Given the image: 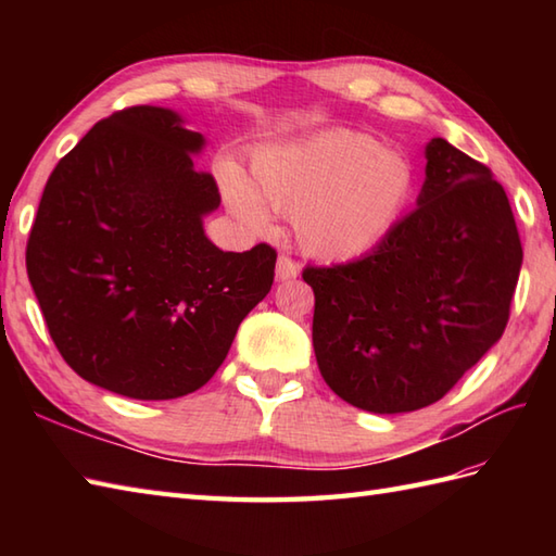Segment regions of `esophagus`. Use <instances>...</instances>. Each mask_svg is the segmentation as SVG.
I'll return each mask as SVG.
<instances>
[{"label": "esophagus", "instance_id": "34e87169", "mask_svg": "<svg viewBox=\"0 0 556 556\" xmlns=\"http://www.w3.org/2000/svg\"><path fill=\"white\" fill-rule=\"evenodd\" d=\"M275 275H277V279H279V281L296 279V277H299V265L293 263V260H291L289 255L281 253V255L277 257V269H275Z\"/></svg>", "mask_w": 556, "mask_h": 556}]
</instances>
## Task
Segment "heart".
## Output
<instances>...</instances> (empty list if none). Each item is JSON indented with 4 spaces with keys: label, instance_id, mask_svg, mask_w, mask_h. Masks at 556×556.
<instances>
[{
    "label": "heart",
    "instance_id": "b5f03b06",
    "mask_svg": "<svg viewBox=\"0 0 556 556\" xmlns=\"http://www.w3.org/2000/svg\"><path fill=\"white\" fill-rule=\"evenodd\" d=\"M222 191L248 229L267 231L271 207L291 215L308 255L351 260L394 227L413 191V169L372 136L337 128L260 152L251 184L236 169H224Z\"/></svg>",
    "mask_w": 556,
    "mask_h": 556
}]
</instances>
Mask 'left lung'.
Returning <instances> with one entry per match:
<instances>
[{
    "mask_svg": "<svg viewBox=\"0 0 556 556\" xmlns=\"http://www.w3.org/2000/svg\"><path fill=\"white\" fill-rule=\"evenodd\" d=\"M418 207L370 253L303 269L313 349L351 406L408 413L440 401L509 323L523 248L490 167L432 138Z\"/></svg>",
    "mask_w": 556,
    "mask_h": 556,
    "instance_id": "left-lung-1",
    "label": "left lung"
}]
</instances>
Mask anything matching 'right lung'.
Wrapping results in <instances>:
<instances>
[{"label":"right lung","mask_w":556,"mask_h":556,"mask_svg":"<svg viewBox=\"0 0 556 556\" xmlns=\"http://www.w3.org/2000/svg\"><path fill=\"white\" fill-rule=\"evenodd\" d=\"M203 146L176 112L128 108L92 126L42 191L30 287L71 370L114 394L195 392L275 281L271 245L224 253L205 236L222 198L193 164Z\"/></svg>","instance_id":"obj_1"}]
</instances>
